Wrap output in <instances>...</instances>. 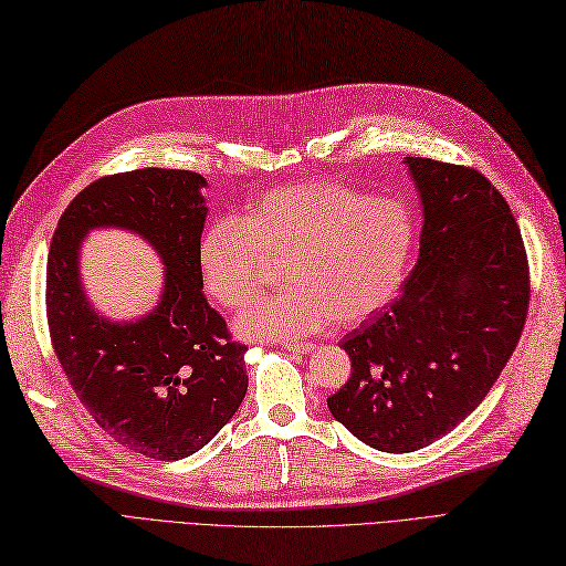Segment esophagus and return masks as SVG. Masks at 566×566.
<instances>
[{
    "label": "esophagus",
    "mask_w": 566,
    "mask_h": 566,
    "mask_svg": "<svg viewBox=\"0 0 566 566\" xmlns=\"http://www.w3.org/2000/svg\"><path fill=\"white\" fill-rule=\"evenodd\" d=\"M283 347L293 354H310L316 349V345H312V342H285Z\"/></svg>",
    "instance_id": "1"
}]
</instances>
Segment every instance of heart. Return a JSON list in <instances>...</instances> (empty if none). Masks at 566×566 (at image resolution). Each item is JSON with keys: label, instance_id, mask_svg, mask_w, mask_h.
Segmentation results:
<instances>
[{"label": "heart", "instance_id": "b5f03b06", "mask_svg": "<svg viewBox=\"0 0 566 566\" xmlns=\"http://www.w3.org/2000/svg\"><path fill=\"white\" fill-rule=\"evenodd\" d=\"M413 241V214L401 200L339 181H297L256 198L243 219L212 221L198 264L208 295L238 312L283 262L290 285L252 304L238 333L300 337L382 310L406 276Z\"/></svg>", "mask_w": 566, "mask_h": 566}]
</instances>
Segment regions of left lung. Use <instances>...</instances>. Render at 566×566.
<instances>
[{"mask_svg": "<svg viewBox=\"0 0 566 566\" xmlns=\"http://www.w3.org/2000/svg\"><path fill=\"white\" fill-rule=\"evenodd\" d=\"M422 200L420 256L385 312L342 349L352 375L328 397L368 447L410 453L455 430L515 352L528 312V262L510 205L474 167L406 158Z\"/></svg>", "mask_w": 566, "mask_h": 566, "instance_id": "obj_1", "label": "left lung"}]
</instances>
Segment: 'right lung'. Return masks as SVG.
I'll use <instances>...</instances> for the list:
<instances>
[{
  "mask_svg": "<svg viewBox=\"0 0 566 566\" xmlns=\"http://www.w3.org/2000/svg\"><path fill=\"white\" fill-rule=\"evenodd\" d=\"M202 186L188 169L101 177L61 214L46 260L49 335L67 382L101 430L156 460L200 451L248 391V347L202 295ZM98 226L139 232L168 266L159 306L139 322L98 317L83 295L78 243Z\"/></svg>",
  "mask_w": 566,
  "mask_h": 566,
  "instance_id": "right-lung-1",
  "label": "right lung"
}]
</instances>
